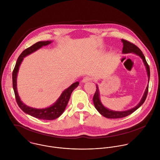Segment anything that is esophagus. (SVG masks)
I'll return each instance as SVG.
<instances>
[{
  "label": "esophagus",
  "mask_w": 160,
  "mask_h": 160,
  "mask_svg": "<svg viewBox=\"0 0 160 160\" xmlns=\"http://www.w3.org/2000/svg\"><path fill=\"white\" fill-rule=\"evenodd\" d=\"M91 80H92V79H91V78H89V76H86V77L84 78L82 80V82L83 83H85V82H88V81H91Z\"/></svg>",
  "instance_id": "obj_1"
}]
</instances>
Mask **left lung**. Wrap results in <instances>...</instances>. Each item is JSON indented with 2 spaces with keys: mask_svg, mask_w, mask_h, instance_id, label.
<instances>
[{
  "mask_svg": "<svg viewBox=\"0 0 160 160\" xmlns=\"http://www.w3.org/2000/svg\"><path fill=\"white\" fill-rule=\"evenodd\" d=\"M121 42H122L123 44V48H122V54H128V53H133L135 54L136 55L140 57L143 63L146 67V72H147V75L148 78V82L149 81V78H150V70H149V67L146 61L145 57L143 55L142 52L134 44L131 43L129 41H127L124 39H121ZM148 92V84L147 85V87L144 91V92L143 94V96L139 101V102L133 108H131L130 109H128L127 111H112L111 109H109L108 108L104 107L103 104H102L101 100H100V94H99V90L98 88V86L96 84V92L94 95L93 97V102L94 105L96 108V109L98 110V111L103 116L107 118H110V119H116V118H121L126 117L133 112H134L136 109H138L144 102L146 100L147 94Z\"/></svg>",
  "mask_w": 160,
  "mask_h": 160,
  "instance_id": "left-lung-1",
  "label": "left lung"
}]
</instances>
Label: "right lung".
<instances>
[{
    "mask_svg": "<svg viewBox=\"0 0 160 160\" xmlns=\"http://www.w3.org/2000/svg\"><path fill=\"white\" fill-rule=\"evenodd\" d=\"M52 42V41H39L36 42L34 45L31 46L29 48L25 49L19 56L12 72L13 89L15 93L16 99L18 106L25 113H27L34 118H36L40 119H44V120L55 119L59 118L63 113L69 102L71 93L72 92L74 89L78 86L79 84V82H76L72 84H71L68 88L66 89L62 92L59 98L52 105L46 108L38 109V108L29 107L26 104H25L24 102H22V101L21 100L18 92V88H17V77H18L19 69L21 62H22L25 57L34 52L35 51L39 49L42 47L46 46H48V44H51Z\"/></svg>",
    "mask_w": 160,
    "mask_h": 160,
    "instance_id": "obj_1",
    "label": "right lung"
}]
</instances>
